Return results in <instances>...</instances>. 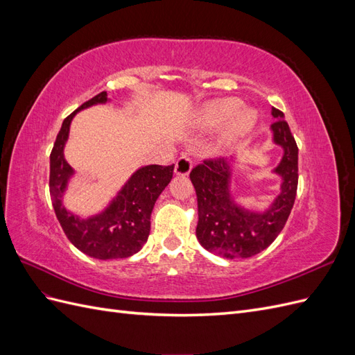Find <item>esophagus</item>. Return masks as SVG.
<instances>
[{"instance_id": "34e87169", "label": "esophagus", "mask_w": 355, "mask_h": 355, "mask_svg": "<svg viewBox=\"0 0 355 355\" xmlns=\"http://www.w3.org/2000/svg\"><path fill=\"white\" fill-rule=\"evenodd\" d=\"M191 168H192V159L189 157L182 155L180 158H178L175 164V173L178 176H188Z\"/></svg>"}]
</instances>
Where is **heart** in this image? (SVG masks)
Listing matches in <instances>:
<instances>
[{
  "instance_id": "b5f03b06",
  "label": "heart",
  "mask_w": 355,
  "mask_h": 355,
  "mask_svg": "<svg viewBox=\"0 0 355 355\" xmlns=\"http://www.w3.org/2000/svg\"><path fill=\"white\" fill-rule=\"evenodd\" d=\"M241 107L237 98H222L211 101L202 106L198 112V123L206 128L223 127L220 145L231 146L249 135L256 123L257 114L250 108Z\"/></svg>"
}]
</instances>
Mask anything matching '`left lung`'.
Returning a JSON list of instances; mask_svg holds the SVG:
<instances>
[{"mask_svg": "<svg viewBox=\"0 0 355 355\" xmlns=\"http://www.w3.org/2000/svg\"><path fill=\"white\" fill-rule=\"evenodd\" d=\"M272 141L282 146L283 157L272 170L282 178L280 194L265 211L241 207L231 196V161L204 159L191 170L197 192V239L204 249L228 259H245L265 250L282 232L296 198L297 145L284 121V114L272 108Z\"/></svg>", "mask_w": 355, "mask_h": 355, "instance_id": "1", "label": "left lung"}]
</instances>
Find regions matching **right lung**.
<instances>
[{
	"label": "right lung",
	"mask_w": 355,
	"mask_h": 355,
	"mask_svg": "<svg viewBox=\"0 0 355 355\" xmlns=\"http://www.w3.org/2000/svg\"><path fill=\"white\" fill-rule=\"evenodd\" d=\"M108 94L102 92L83 103L62 123L56 142L50 154V197L58 220L68 240L78 250L94 259H123L142 249L151 231V213L161 192L173 178L171 166H145L136 170L116 197L101 213L80 218L63 206L73 168L63 155V148L69 136V125L75 114L89 106L106 103Z\"/></svg>",
	"instance_id": "right-lung-1"
}]
</instances>
